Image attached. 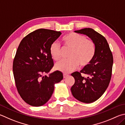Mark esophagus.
Returning a JSON list of instances; mask_svg holds the SVG:
<instances>
[{
    "instance_id": "esophagus-1",
    "label": "esophagus",
    "mask_w": 125,
    "mask_h": 125,
    "mask_svg": "<svg viewBox=\"0 0 125 125\" xmlns=\"http://www.w3.org/2000/svg\"><path fill=\"white\" fill-rule=\"evenodd\" d=\"M68 76H69L68 74H65V73L63 74V78H66L67 77H68Z\"/></svg>"
}]
</instances>
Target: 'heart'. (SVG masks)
I'll list each match as a JSON object with an SVG mask.
<instances>
[{"mask_svg": "<svg viewBox=\"0 0 125 125\" xmlns=\"http://www.w3.org/2000/svg\"><path fill=\"white\" fill-rule=\"evenodd\" d=\"M65 49L70 50L69 60L61 61L55 64V69L64 73H69L81 67H86L94 58L96 49L94 43L87 40L85 35L70 33L63 38ZM50 53L53 60L58 61L61 58L62 49L57 42H54L50 47Z\"/></svg>", "mask_w": 125, "mask_h": 125, "instance_id": "1", "label": "heart"}]
</instances>
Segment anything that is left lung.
<instances>
[{"instance_id": "1", "label": "left lung", "mask_w": 125, "mask_h": 125, "mask_svg": "<svg viewBox=\"0 0 125 125\" xmlns=\"http://www.w3.org/2000/svg\"><path fill=\"white\" fill-rule=\"evenodd\" d=\"M74 31L89 37L94 43L96 52L94 59L87 67L80 72H75L71 74L75 79L71 92L78 101L85 103H92L100 98L109 84L113 55L105 38L94 29L86 28ZM81 73L87 74L88 76L82 77Z\"/></svg>"}]
</instances>
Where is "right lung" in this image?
Returning <instances> with one entry per match:
<instances>
[{
  "instance_id": "1",
  "label": "right lung",
  "mask_w": 125,
  "mask_h": 125,
  "mask_svg": "<svg viewBox=\"0 0 125 125\" xmlns=\"http://www.w3.org/2000/svg\"><path fill=\"white\" fill-rule=\"evenodd\" d=\"M60 31L39 29L26 36L20 42L13 62V73L20 96L33 106L43 105L52 94L55 83L63 79L53 66L50 53L51 44L60 37Z\"/></svg>"
}]
</instances>
